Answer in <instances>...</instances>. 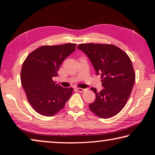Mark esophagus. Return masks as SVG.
Wrapping results in <instances>:
<instances>
[{"instance_id":"34e87169","label":"esophagus","mask_w":155,"mask_h":155,"mask_svg":"<svg viewBox=\"0 0 155 155\" xmlns=\"http://www.w3.org/2000/svg\"><path fill=\"white\" fill-rule=\"evenodd\" d=\"M77 90L79 91V92H83L86 90V89H83V88H77Z\"/></svg>"}]
</instances>
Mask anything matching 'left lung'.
Listing matches in <instances>:
<instances>
[{
	"label": "left lung",
	"mask_w": 155,
	"mask_h": 155,
	"mask_svg": "<svg viewBox=\"0 0 155 155\" xmlns=\"http://www.w3.org/2000/svg\"><path fill=\"white\" fill-rule=\"evenodd\" d=\"M77 48L88 57L97 75L102 77L104 89L98 92L96 88H91L96 99L89 107L102 118L114 116L124 108L135 83V74L130 58L111 44H82Z\"/></svg>",
	"instance_id": "left-lung-1"
}]
</instances>
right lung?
Here are the masks:
<instances>
[{"label": "right lung", "instance_id": "1", "mask_svg": "<svg viewBox=\"0 0 155 155\" xmlns=\"http://www.w3.org/2000/svg\"><path fill=\"white\" fill-rule=\"evenodd\" d=\"M75 44L44 46L31 52L23 63L21 83L28 102L39 114L52 116L64 108L73 89L57 84L62 62L76 50Z\"/></svg>", "mask_w": 155, "mask_h": 155}]
</instances>
